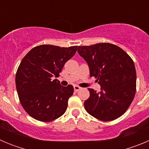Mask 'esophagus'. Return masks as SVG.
I'll use <instances>...</instances> for the list:
<instances>
[{"label":"esophagus","mask_w":149,"mask_h":149,"mask_svg":"<svg viewBox=\"0 0 149 149\" xmlns=\"http://www.w3.org/2000/svg\"><path fill=\"white\" fill-rule=\"evenodd\" d=\"M81 89V87L78 86H77V85H75V86H74V90L75 91V92H77V91H79Z\"/></svg>","instance_id":"1"}]
</instances>
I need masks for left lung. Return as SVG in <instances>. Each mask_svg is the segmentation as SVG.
I'll use <instances>...</instances> for the list:
<instances>
[{
	"instance_id": "obj_1",
	"label": "left lung",
	"mask_w": 149,
	"mask_h": 149,
	"mask_svg": "<svg viewBox=\"0 0 149 149\" xmlns=\"http://www.w3.org/2000/svg\"><path fill=\"white\" fill-rule=\"evenodd\" d=\"M78 54L88 63L90 77L101 85V92L89 88V98L84 101L89 114L109 122L123 115L136 93V74L131 57L111 43L79 46Z\"/></svg>"
}]
</instances>
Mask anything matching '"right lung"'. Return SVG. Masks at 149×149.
Segmentation results:
<instances>
[{
    "label": "right lung",
    "instance_id": "obj_1",
    "mask_svg": "<svg viewBox=\"0 0 149 149\" xmlns=\"http://www.w3.org/2000/svg\"><path fill=\"white\" fill-rule=\"evenodd\" d=\"M77 48L41 45L22 59L15 74V85L21 104L33 119L51 122L65 112L74 88L61 86L58 80L53 79L60 76Z\"/></svg>",
    "mask_w": 149,
    "mask_h": 149
}]
</instances>
